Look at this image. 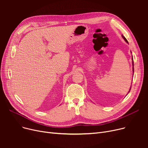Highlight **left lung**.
Returning a JSON list of instances; mask_svg holds the SVG:
<instances>
[{
  "label": "left lung",
  "instance_id": "8db88e82",
  "mask_svg": "<svg viewBox=\"0 0 148 148\" xmlns=\"http://www.w3.org/2000/svg\"><path fill=\"white\" fill-rule=\"evenodd\" d=\"M122 38H123V39L124 40H125V41L127 42V43H128V41L127 40V39L125 38V36H123V35H122ZM131 59H132V65H133V75H134V62H133V55H132V58H131ZM131 86L130 87V90H129V91H128V93L130 92V90H131Z\"/></svg>",
  "mask_w": 148,
  "mask_h": 148
}]
</instances>
